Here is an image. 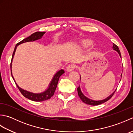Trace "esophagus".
I'll return each mask as SVG.
<instances>
[{
    "mask_svg": "<svg viewBox=\"0 0 133 133\" xmlns=\"http://www.w3.org/2000/svg\"><path fill=\"white\" fill-rule=\"evenodd\" d=\"M75 66H74V65H72V64L69 65V66H67V68H66L67 71L71 72V71H73V70H74L75 69Z\"/></svg>",
    "mask_w": 133,
    "mask_h": 133,
    "instance_id": "esophagus-1",
    "label": "esophagus"
}]
</instances>
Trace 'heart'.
Wrapping results in <instances>:
<instances>
[{"label": "heart", "instance_id": "heart-1", "mask_svg": "<svg viewBox=\"0 0 133 133\" xmlns=\"http://www.w3.org/2000/svg\"><path fill=\"white\" fill-rule=\"evenodd\" d=\"M93 43H94V42H93L92 41L86 39V40H83L82 41L81 43V45L82 47H83L84 48H87L91 46Z\"/></svg>", "mask_w": 133, "mask_h": 133}]
</instances>
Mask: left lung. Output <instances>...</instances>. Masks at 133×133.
<instances>
[{
	"label": "left lung",
	"instance_id": "8db88e82",
	"mask_svg": "<svg viewBox=\"0 0 133 133\" xmlns=\"http://www.w3.org/2000/svg\"><path fill=\"white\" fill-rule=\"evenodd\" d=\"M112 49H113L114 50L116 51L119 54V55L120 56V57L121 58V52H120V51L119 50V48H118V47L117 46V45H115L114 43H113V46H112ZM122 74H121V77H122ZM80 78H81V77L80 76ZM117 90V89H116ZM116 90H115V91L112 93L111 94H110L109 97H107L106 98L104 99H102V100H99V101H95V100H92V99H90L89 98L86 97L85 95H84L82 92L81 91V87H80V86H79L78 88H77V90H78V95L79 97V98H81V99L82 100V101L84 103H85L87 104H90V105H92V106H96V105H98V104H102L103 103H104L106 102V101H109L110 98H111L112 95H114V92H115V91H116Z\"/></svg>",
	"mask_w": 133,
	"mask_h": 133
}]
</instances>
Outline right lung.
I'll list each match as a JSON object with an SVG mask.
<instances>
[{"label":"right lung","instance_id":"add662e5","mask_svg":"<svg viewBox=\"0 0 133 133\" xmlns=\"http://www.w3.org/2000/svg\"><path fill=\"white\" fill-rule=\"evenodd\" d=\"M45 33H46V32H41V31H38L35 33H33L30 36H29V37L24 39L23 40H22V41L19 42L18 43H17L15 47V49H14V51L12 56V59H11V75H12L13 79L14 82H15V83H16V86L18 87V88L20 90V91H21V92L22 93V95L24 96V97L28 98L29 99H30L33 101H35V102H42V101H46V100L49 99L51 97H52L54 94L55 92L56 87H57L59 79L62 74H64V70L63 69H61L55 73V75H54L52 80L50 82L49 87H47V89L45 90V91L40 93H34L21 88V87L17 84L15 79H14V77L12 76L11 67H12V59L14 58V55H15L17 47H18L19 44H21L22 43H26V42H29L35 41L38 40V39H40L42 38V36H43V35Z\"/></svg>","mask_w":133,"mask_h":133}]
</instances>
